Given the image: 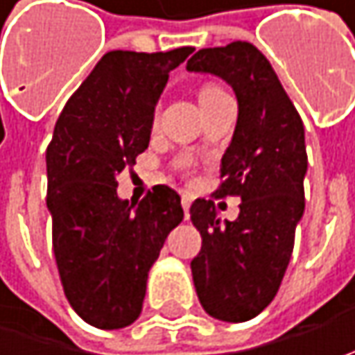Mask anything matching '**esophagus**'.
Here are the masks:
<instances>
[{
    "instance_id": "esophagus-1",
    "label": "esophagus",
    "mask_w": 355,
    "mask_h": 355,
    "mask_svg": "<svg viewBox=\"0 0 355 355\" xmlns=\"http://www.w3.org/2000/svg\"><path fill=\"white\" fill-rule=\"evenodd\" d=\"M189 205H191V196H189V193H184V196H182V207H184L185 219L189 217Z\"/></svg>"
}]
</instances>
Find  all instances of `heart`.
Here are the masks:
<instances>
[{
  "label": "heart",
  "instance_id": "1",
  "mask_svg": "<svg viewBox=\"0 0 355 355\" xmlns=\"http://www.w3.org/2000/svg\"><path fill=\"white\" fill-rule=\"evenodd\" d=\"M219 92H223V90L217 89V87H205V89L199 92V101H203L207 96H213V94H219Z\"/></svg>",
  "mask_w": 355,
  "mask_h": 355
}]
</instances>
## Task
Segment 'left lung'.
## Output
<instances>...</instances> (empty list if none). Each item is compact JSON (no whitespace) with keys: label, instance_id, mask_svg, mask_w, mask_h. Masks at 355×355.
<instances>
[{"label":"left lung","instance_id":"1","mask_svg":"<svg viewBox=\"0 0 355 355\" xmlns=\"http://www.w3.org/2000/svg\"><path fill=\"white\" fill-rule=\"evenodd\" d=\"M187 71L223 78L239 104L221 157L223 184L215 191L241 198L239 217L221 221L211 199L193 201L189 213L201 233L193 284L209 316L247 322L272 302L293 254L304 213V126L270 62L251 43L201 49Z\"/></svg>","mask_w":355,"mask_h":355}]
</instances>
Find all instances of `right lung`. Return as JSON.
Masks as SVG:
<instances>
[{
	"label": "right lung",
	"instance_id": "obj_1",
	"mask_svg": "<svg viewBox=\"0 0 355 355\" xmlns=\"http://www.w3.org/2000/svg\"><path fill=\"white\" fill-rule=\"evenodd\" d=\"M193 53H106L64 104L47 148V209L62 291L83 320L118 330L138 320L152 265L182 199L154 185L142 201L120 199L116 178L150 144L170 73Z\"/></svg>",
	"mask_w": 355,
	"mask_h": 355
}]
</instances>
